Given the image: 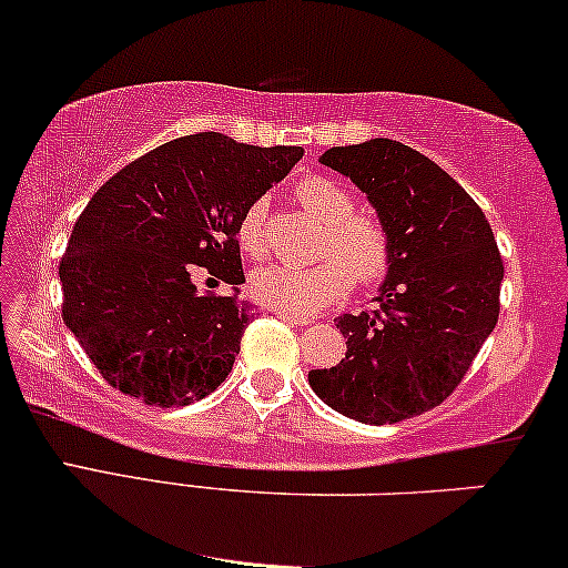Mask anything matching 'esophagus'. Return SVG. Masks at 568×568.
Returning a JSON list of instances; mask_svg holds the SVG:
<instances>
[{
	"label": "esophagus",
	"instance_id": "34e87169",
	"mask_svg": "<svg viewBox=\"0 0 568 568\" xmlns=\"http://www.w3.org/2000/svg\"><path fill=\"white\" fill-rule=\"evenodd\" d=\"M276 318H282L286 323H292V326H311V318H300V315H290V313H276Z\"/></svg>",
	"mask_w": 568,
	"mask_h": 568
}]
</instances>
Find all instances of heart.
<instances>
[{
  "mask_svg": "<svg viewBox=\"0 0 568 568\" xmlns=\"http://www.w3.org/2000/svg\"><path fill=\"white\" fill-rule=\"evenodd\" d=\"M297 197L326 226L321 253L313 266L271 263L250 276V294L261 305L290 315H313L342 300L359 284H375L392 266V237L375 216L355 213V197L328 176L313 174L297 182ZM237 240L247 255L266 253V209L253 203L240 221Z\"/></svg>",
  "mask_w": 568,
  "mask_h": 568,
  "instance_id": "b5f03b06",
  "label": "heart"
}]
</instances>
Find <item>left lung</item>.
Segmentation results:
<instances>
[{"instance_id":"8db88e82","label":"left lung","mask_w":568,"mask_h":568,"mask_svg":"<svg viewBox=\"0 0 568 568\" xmlns=\"http://www.w3.org/2000/svg\"><path fill=\"white\" fill-rule=\"evenodd\" d=\"M321 164L349 176L392 237L378 307L342 315L347 357L311 371L313 392L357 423L392 425L454 394L498 323L504 282L480 205L436 161L388 138L338 145Z\"/></svg>"}]
</instances>
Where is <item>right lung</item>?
<instances>
[{
    "label": "right lung",
    "instance_id": "right-lung-1",
    "mask_svg": "<svg viewBox=\"0 0 568 568\" xmlns=\"http://www.w3.org/2000/svg\"><path fill=\"white\" fill-rule=\"evenodd\" d=\"M300 159V145L197 132L135 159L88 201L59 263L62 318L109 386L185 407L226 381L250 323L240 221ZM197 265L233 297L197 293Z\"/></svg>",
    "mask_w": 568,
    "mask_h": 568
}]
</instances>
